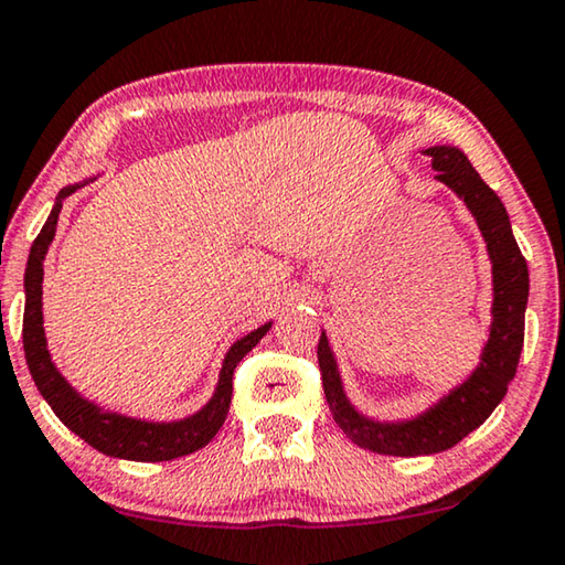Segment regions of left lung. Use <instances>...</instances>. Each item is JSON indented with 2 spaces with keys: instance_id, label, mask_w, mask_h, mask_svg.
Here are the masks:
<instances>
[{
  "instance_id": "8db88e82",
  "label": "left lung",
  "mask_w": 565,
  "mask_h": 565,
  "mask_svg": "<svg viewBox=\"0 0 565 565\" xmlns=\"http://www.w3.org/2000/svg\"><path fill=\"white\" fill-rule=\"evenodd\" d=\"M434 159L436 180L446 184L465 202L482 233L492 266V307L487 340L479 352V363L465 381L441 393L431 406L408 418H375L360 411L344 391L340 365L327 332L317 344V360L322 370L327 403L348 439L367 451L388 457H428L459 444L467 434L484 424L508 393L515 377L520 352L525 340L527 307V264L512 235L510 215L490 184L471 167L465 151L451 145L424 149Z\"/></svg>"
}]
</instances>
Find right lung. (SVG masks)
<instances>
[{
	"label": "right lung",
	"instance_id": "add662e5",
	"mask_svg": "<svg viewBox=\"0 0 565 565\" xmlns=\"http://www.w3.org/2000/svg\"><path fill=\"white\" fill-rule=\"evenodd\" d=\"M96 177H88L83 182H73L57 192L55 205L50 210L45 225L32 243L28 268H24V319H22V344L28 367L35 381L42 398L47 406L55 411V416L71 428L75 436L94 446L100 454L114 459L129 461H170L177 457H188V454L202 449V446L213 441V436L221 431L225 416L231 408L233 395V370L256 348L268 330L271 322H264L254 332L243 334L235 340L228 352H225L221 373H217V385L207 403L198 408L195 414L174 418V420H149L126 416L119 411L98 406L83 395L71 381L57 370L53 355L47 350L45 327H42V276H45V256L50 243L57 231V215H61L65 198H71L75 190L86 188Z\"/></svg>",
	"mask_w": 565,
	"mask_h": 565
}]
</instances>
